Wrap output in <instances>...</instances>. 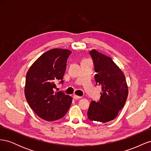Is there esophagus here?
I'll return each instance as SVG.
<instances>
[{
	"label": "esophagus",
	"mask_w": 151,
	"mask_h": 151,
	"mask_svg": "<svg viewBox=\"0 0 151 151\" xmlns=\"http://www.w3.org/2000/svg\"><path fill=\"white\" fill-rule=\"evenodd\" d=\"M73 98H74L75 99H80L81 97L79 96H77V95L74 94V96H73Z\"/></svg>",
	"instance_id": "esophagus-1"
}]
</instances>
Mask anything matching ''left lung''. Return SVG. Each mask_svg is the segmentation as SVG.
I'll return each mask as SVG.
<instances>
[{
	"label": "left lung",
	"instance_id": "left-lung-1",
	"mask_svg": "<svg viewBox=\"0 0 151 151\" xmlns=\"http://www.w3.org/2000/svg\"><path fill=\"white\" fill-rule=\"evenodd\" d=\"M96 86H101L102 93L98 102H91L88 118L91 121L106 123L113 120L124 106L128 96V87L125 76L112 59L92 50Z\"/></svg>",
	"mask_w": 151,
	"mask_h": 151
}]
</instances>
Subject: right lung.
I'll list each match as a JSON object with an SVG mask.
<instances>
[{"instance_id": "add662e5", "label": "right lung", "mask_w": 151, "mask_h": 151, "mask_svg": "<svg viewBox=\"0 0 151 151\" xmlns=\"http://www.w3.org/2000/svg\"><path fill=\"white\" fill-rule=\"evenodd\" d=\"M70 50L54 48L42 55L27 72L24 93L29 106L39 117L55 121L65 115L72 98L55 92L56 83L63 84Z\"/></svg>"}]
</instances>
